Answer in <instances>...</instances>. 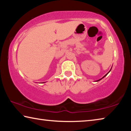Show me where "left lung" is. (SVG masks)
I'll list each match as a JSON object with an SVG mask.
<instances>
[{
	"instance_id": "1",
	"label": "left lung",
	"mask_w": 131,
	"mask_h": 131,
	"mask_svg": "<svg viewBox=\"0 0 131 131\" xmlns=\"http://www.w3.org/2000/svg\"><path fill=\"white\" fill-rule=\"evenodd\" d=\"M110 70H111V69H110ZM110 71H109V72H108V73H107V74H106V75H105V76H103V77H102V79H99V80H97V81H99V80H101V79H103V78H104V77H105V76H106V75H107V74H108V73H109V72H110Z\"/></svg>"
}]
</instances>
